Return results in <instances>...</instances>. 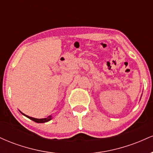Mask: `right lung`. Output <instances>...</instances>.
I'll list each match as a JSON object with an SVG mask.
<instances>
[{"label": "right lung", "mask_w": 153, "mask_h": 153, "mask_svg": "<svg viewBox=\"0 0 153 153\" xmlns=\"http://www.w3.org/2000/svg\"><path fill=\"white\" fill-rule=\"evenodd\" d=\"M20 112H21V113L23 115L25 116V117H27V118L30 119L31 120L34 121V122H36V123H45V122H49V121H50L51 119H52V115L49 116V117H47V118H44V119H36V118H34V117H29V116H27V115L24 114V113H22V111H20Z\"/></svg>", "instance_id": "1"}]
</instances>
